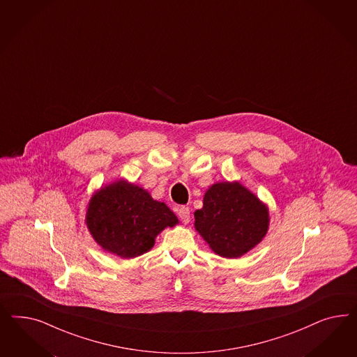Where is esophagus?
I'll list each match as a JSON object with an SVG mask.
<instances>
[{"label":"esophagus","instance_id":"esophagus-1","mask_svg":"<svg viewBox=\"0 0 357 357\" xmlns=\"http://www.w3.org/2000/svg\"><path fill=\"white\" fill-rule=\"evenodd\" d=\"M178 216L183 224H188L190 222V208L188 206H181L178 209Z\"/></svg>","mask_w":357,"mask_h":357}]
</instances>
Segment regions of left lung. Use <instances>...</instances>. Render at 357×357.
Listing matches in <instances>:
<instances>
[{"label": "left lung", "instance_id": "left-lung-1", "mask_svg": "<svg viewBox=\"0 0 357 357\" xmlns=\"http://www.w3.org/2000/svg\"><path fill=\"white\" fill-rule=\"evenodd\" d=\"M195 229L217 255L236 259L267 234L268 208L239 182L212 184L195 211Z\"/></svg>", "mask_w": 357, "mask_h": 357}]
</instances>
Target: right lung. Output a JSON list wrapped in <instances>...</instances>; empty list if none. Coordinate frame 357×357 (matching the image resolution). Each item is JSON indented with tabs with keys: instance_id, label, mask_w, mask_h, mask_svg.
I'll return each mask as SVG.
<instances>
[{
	"instance_id": "1",
	"label": "right lung",
	"mask_w": 357,
	"mask_h": 357,
	"mask_svg": "<svg viewBox=\"0 0 357 357\" xmlns=\"http://www.w3.org/2000/svg\"><path fill=\"white\" fill-rule=\"evenodd\" d=\"M176 224L169 206L124 179L102 187L87 206L90 234L102 249L123 259L148 252L163 229Z\"/></svg>"
}]
</instances>
